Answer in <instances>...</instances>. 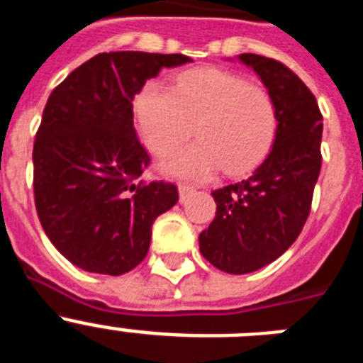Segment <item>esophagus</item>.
<instances>
[{
    "mask_svg": "<svg viewBox=\"0 0 363 363\" xmlns=\"http://www.w3.org/2000/svg\"><path fill=\"white\" fill-rule=\"evenodd\" d=\"M178 191H179V201H185L189 196H191L192 192L196 191V189L192 187V185H189V184H179Z\"/></svg>",
    "mask_w": 363,
    "mask_h": 363,
    "instance_id": "obj_1",
    "label": "esophagus"
}]
</instances>
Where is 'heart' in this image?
Returning <instances> with one entry per match:
<instances>
[{"label": "heart", "instance_id": "obj_1", "mask_svg": "<svg viewBox=\"0 0 363 363\" xmlns=\"http://www.w3.org/2000/svg\"><path fill=\"white\" fill-rule=\"evenodd\" d=\"M150 150L167 154L194 133L200 140L163 160L176 176L205 178L223 169L243 174L264 162L278 130L274 101L265 89L218 69H194L174 89L149 82L134 101Z\"/></svg>", "mask_w": 363, "mask_h": 363}]
</instances>
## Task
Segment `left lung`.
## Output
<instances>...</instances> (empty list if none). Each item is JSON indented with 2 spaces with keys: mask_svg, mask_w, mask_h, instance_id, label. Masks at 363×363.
<instances>
[{
  "mask_svg": "<svg viewBox=\"0 0 363 363\" xmlns=\"http://www.w3.org/2000/svg\"><path fill=\"white\" fill-rule=\"evenodd\" d=\"M238 60L267 89L278 130L269 156L249 178L213 191L216 216L200 234V252L229 274L258 271L293 245L322 167L323 118L306 83L271 57L240 54Z\"/></svg>",
  "mask_w": 363,
  "mask_h": 363,
  "instance_id": "1",
  "label": "left lung"
}]
</instances>
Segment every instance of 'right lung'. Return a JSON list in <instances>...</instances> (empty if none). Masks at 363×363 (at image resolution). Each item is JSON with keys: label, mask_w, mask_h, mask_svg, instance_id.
I'll return each instance as SVG.
<instances>
[{"label": "right lung", "mask_w": 363, "mask_h": 363, "mask_svg": "<svg viewBox=\"0 0 363 363\" xmlns=\"http://www.w3.org/2000/svg\"><path fill=\"white\" fill-rule=\"evenodd\" d=\"M184 54L104 52L50 92L32 150L38 218L70 264L120 277L149 252L154 220L178 189L138 182L150 158L134 130L133 99Z\"/></svg>", "instance_id": "add662e5"}]
</instances>
